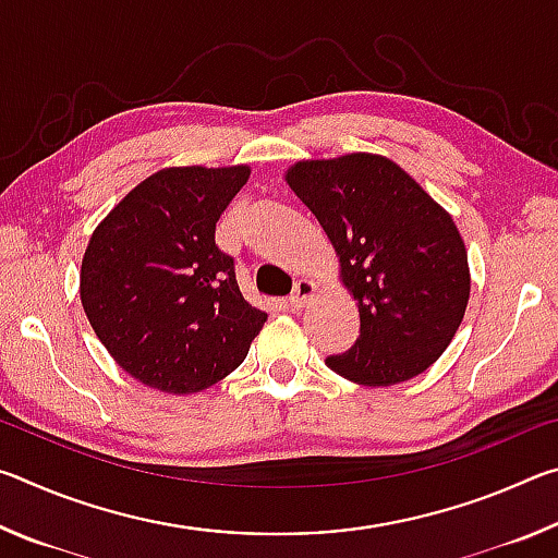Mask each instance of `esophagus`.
<instances>
[{"label": "esophagus", "mask_w": 558, "mask_h": 558, "mask_svg": "<svg viewBox=\"0 0 558 558\" xmlns=\"http://www.w3.org/2000/svg\"><path fill=\"white\" fill-rule=\"evenodd\" d=\"M315 290H317V286H315L313 280H298V282H295V290H292V295H290V300H288V305H290L292 310L305 307L307 302L313 300Z\"/></svg>", "instance_id": "34e87169"}]
</instances>
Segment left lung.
I'll return each instance as SVG.
<instances>
[{
    "label": "left lung",
    "instance_id": "8db88e82",
    "mask_svg": "<svg viewBox=\"0 0 558 558\" xmlns=\"http://www.w3.org/2000/svg\"><path fill=\"white\" fill-rule=\"evenodd\" d=\"M286 182L323 226L359 307L362 335L325 364L364 386L426 372L470 300L468 251L452 216L384 155L300 159Z\"/></svg>",
    "mask_w": 558,
    "mask_h": 558
}]
</instances>
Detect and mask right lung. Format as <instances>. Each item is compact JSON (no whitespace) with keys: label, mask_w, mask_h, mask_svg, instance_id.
I'll use <instances>...</instances> for the list:
<instances>
[{"label":"right lung","mask_w":558,"mask_h":558,"mask_svg":"<svg viewBox=\"0 0 558 558\" xmlns=\"http://www.w3.org/2000/svg\"><path fill=\"white\" fill-rule=\"evenodd\" d=\"M248 177V165L159 169L90 235L81 305L120 369L149 389H209L266 325L214 241L216 221Z\"/></svg>","instance_id":"obj_1"}]
</instances>
